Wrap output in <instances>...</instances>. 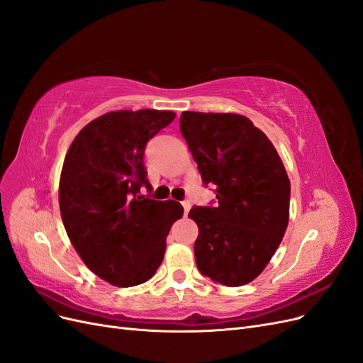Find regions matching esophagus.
Segmentation results:
<instances>
[{
  "label": "esophagus",
  "instance_id": "34e87169",
  "mask_svg": "<svg viewBox=\"0 0 363 363\" xmlns=\"http://www.w3.org/2000/svg\"><path fill=\"white\" fill-rule=\"evenodd\" d=\"M182 206H183V211H184V216L189 213V211H191V203L189 201H183L182 203Z\"/></svg>",
  "mask_w": 363,
  "mask_h": 363
}]
</instances>
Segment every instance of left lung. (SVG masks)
Listing matches in <instances>:
<instances>
[{"mask_svg": "<svg viewBox=\"0 0 363 363\" xmlns=\"http://www.w3.org/2000/svg\"><path fill=\"white\" fill-rule=\"evenodd\" d=\"M180 131L216 207H194L195 262L225 286H242L265 269L289 223L291 182L272 142L238 113L183 112Z\"/></svg>", "mask_w": 363, "mask_h": 363, "instance_id": "obj_1", "label": "left lung"}]
</instances>
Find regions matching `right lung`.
Masks as SVG:
<instances>
[{
    "mask_svg": "<svg viewBox=\"0 0 363 363\" xmlns=\"http://www.w3.org/2000/svg\"><path fill=\"white\" fill-rule=\"evenodd\" d=\"M175 118L171 111H115L84 125L65 156L59 182L62 221L75 251L98 277L118 288L150 280L164 256L180 203L147 189V142Z\"/></svg>",
    "mask_w": 363,
    "mask_h": 363,
    "instance_id": "add662e5",
    "label": "right lung"
}]
</instances>
